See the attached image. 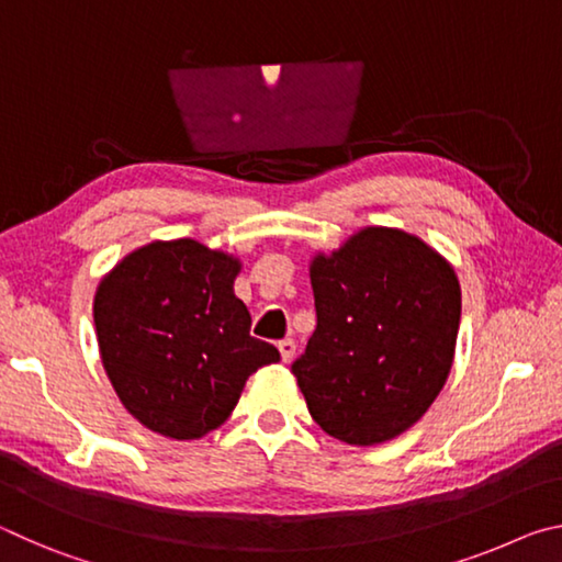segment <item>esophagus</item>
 Returning <instances> with one entry per match:
<instances>
[{
    "mask_svg": "<svg viewBox=\"0 0 562 562\" xmlns=\"http://www.w3.org/2000/svg\"><path fill=\"white\" fill-rule=\"evenodd\" d=\"M278 349H280V357H282V361H292V357H294V349H297V345H294V339H282V341H278Z\"/></svg>",
    "mask_w": 562,
    "mask_h": 562,
    "instance_id": "esophagus-1",
    "label": "esophagus"
}]
</instances>
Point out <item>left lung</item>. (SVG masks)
<instances>
[{
    "mask_svg": "<svg viewBox=\"0 0 562 562\" xmlns=\"http://www.w3.org/2000/svg\"><path fill=\"white\" fill-rule=\"evenodd\" d=\"M317 327L292 364L322 431L349 446L396 439L449 379L461 322L453 265L398 227H361L310 262Z\"/></svg>",
    "mask_w": 562,
    "mask_h": 562,
    "instance_id": "obj_1",
    "label": "left lung"
}]
</instances>
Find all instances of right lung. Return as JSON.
Instances as JSON below:
<instances>
[{
    "label": "right lung",
    "mask_w": 562,
    "mask_h": 562,
    "mask_svg": "<svg viewBox=\"0 0 562 562\" xmlns=\"http://www.w3.org/2000/svg\"><path fill=\"white\" fill-rule=\"evenodd\" d=\"M240 260L180 237L128 252L93 297L103 369L126 412L176 441L225 424L247 376L280 361L250 337V312L235 297Z\"/></svg>",
    "instance_id": "right-lung-1"
}]
</instances>
